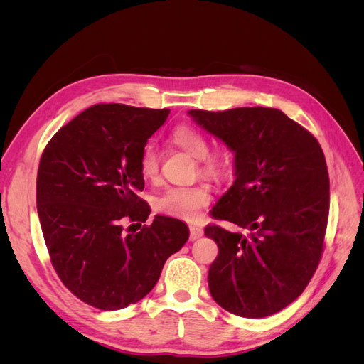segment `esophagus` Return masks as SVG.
Wrapping results in <instances>:
<instances>
[{"instance_id":"34e87169","label":"esophagus","mask_w":364,"mask_h":364,"mask_svg":"<svg viewBox=\"0 0 364 364\" xmlns=\"http://www.w3.org/2000/svg\"><path fill=\"white\" fill-rule=\"evenodd\" d=\"M202 235H203V229L200 226H194V225L190 226V240L191 241L200 238Z\"/></svg>"}]
</instances>
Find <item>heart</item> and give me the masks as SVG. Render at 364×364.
I'll return each mask as SVG.
<instances>
[{
    "label": "heart",
    "mask_w": 364,
    "mask_h": 364,
    "mask_svg": "<svg viewBox=\"0 0 364 364\" xmlns=\"http://www.w3.org/2000/svg\"><path fill=\"white\" fill-rule=\"evenodd\" d=\"M174 146L197 159L200 176L206 179H222L228 170V158L223 151H209L208 138L191 126H178L170 135ZM139 171L146 179H156L159 171V153L153 142H147L139 155ZM211 202V193L205 185L170 186L155 200V209L161 214L182 220H194L202 208Z\"/></svg>",
    "instance_id": "heart-1"
}]
</instances>
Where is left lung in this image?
Wrapping results in <instances>:
<instances>
[{
  "instance_id": "1",
  "label": "left lung",
  "mask_w": 364,
  "mask_h": 364,
  "mask_svg": "<svg viewBox=\"0 0 364 364\" xmlns=\"http://www.w3.org/2000/svg\"><path fill=\"white\" fill-rule=\"evenodd\" d=\"M188 114L235 153V181L211 215L245 230L205 228L218 246L209 291L232 314L272 316L302 294L322 258L329 214L323 150L279 109Z\"/></svg>"
}]
</instances>
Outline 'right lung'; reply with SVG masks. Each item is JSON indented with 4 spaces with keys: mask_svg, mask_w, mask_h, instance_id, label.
Listing matches in <instances>:
<instances>
[{
    "mask_svg": "<svg viewBox=\"0 0 364 364\" xmlns=\"http://www.w3.org/2000/svg\"><path fill=\"white\" fill-rule=\"evenodd\" d=\"M168 109L94 105L73 118L43 150L36 181L38 215L58 277L85 304L114 311L136 304L158 282L165 261L190 237L178 218L150 208L141 150L165 123ZM141 225V223H139Z\"/></svg>",
    "mask_w": 364,
    "mask_h": 364,
    "instance_id": "add662e5",
    "label": "right lung"
}]
</instances>
